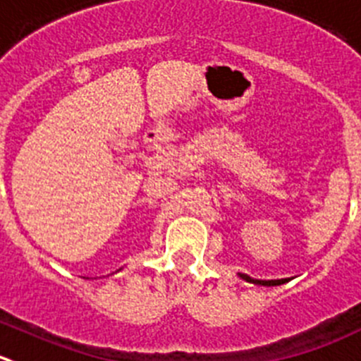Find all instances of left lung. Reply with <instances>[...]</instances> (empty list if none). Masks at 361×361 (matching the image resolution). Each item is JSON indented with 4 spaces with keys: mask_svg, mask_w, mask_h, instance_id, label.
<instances>
[{
    "mask_svg": "<svg viewBox=\"0 0 361 361\" xmlns=\"http://www.w3.org/2000/svg\"><path fill=\"white\" fill-rule=\"evenodd\" d=\"M243 281L252 282V284H259V286H281L288 282V279H281V281H257V279H250L248 275H240Z\"/></svg>",
    "mask_w": 361,
    "mask_h": 361,
    "instance_id": "8db88e82",
    "label": "left lung"
}]
</instances>
